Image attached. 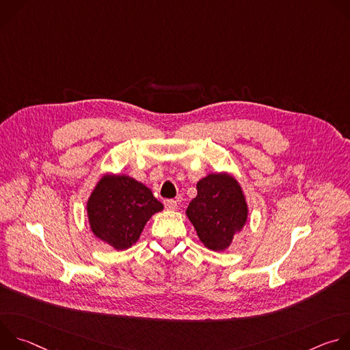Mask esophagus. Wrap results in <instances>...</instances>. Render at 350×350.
<instances>
[{
  "instance_id": "obj_1",
  "label": "esophagus",
  "mask_w": 350,
  "mask_h": 350,
  "mask_svg": "<svg viewBox=\"0 0 350 350\" xmlns=\"http://www.w3.org/2000/svg\"><path fill=\"white\" fill-rule=\"evenodd\" d=\"M163 205L167 211H176L177 209V201H174V199H165Z\"/></svg>"
}]
</instances>
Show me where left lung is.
I'll use <instances>...</instances> for the list:
<instances>
[{
    "instance_id": "left-lung-1",
    "label": "left lung",
    "mask_w": 350,
    "mask_h": 350,
    "mask_svg": "<svg viewBox=\"0 0 350 350\" xmlns=\"http://www.w3.org/2000/svg\"><path fill=\"white\" fill-rule=\"evenodd\" d=\"M198 195L187 208L201 242L212 251H226L247 221V205L239 183L227 173H212L196 184Z\"/></svg>"
}]
</instances>
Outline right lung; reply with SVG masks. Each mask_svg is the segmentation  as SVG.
I'll use <instances>...</instances> for the list:
<instances>
[{"label": "right lung", "mask_w": 350, "mask_h": 350, "mask_svg": "<svg viewBox=\"0 0 350 350\" xmlns=\"http://www.w3.org/2000/svg\"><path fill=\"white\" fill-rule=\"evenodd\" d=\"M163 205L142 183L120 174H105L92 189L87 215L91 231L116 251L135 243L152 215Z\"/></svg>", "instance_id": "obj_1"}]
</instances>
